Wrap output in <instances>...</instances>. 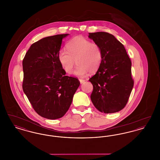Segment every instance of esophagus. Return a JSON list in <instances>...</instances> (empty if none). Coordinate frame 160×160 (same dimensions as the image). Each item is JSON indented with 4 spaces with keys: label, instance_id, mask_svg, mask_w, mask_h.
<instances>
[{
    "label": "esophagus",
    "instance_id": "34e87169",
    "mask_svg": "<svg viewBox=\"0 0 160 160\" xmlns=\"http://www.w3.org/2000/svg\"><path fill=\"white\" fill-rule=\"evenodd\" d=\"M79 81H80V83L82 84L84 83V82H85V80H84V79H81V78H80L79 79Z\"/></svg>",
    "mask_w": 160,
    "mask_h": 160
}]
</instances>
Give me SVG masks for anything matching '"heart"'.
Wrapping results in <instances>:
<instances>
[{
	"label": "heart",
	"instance_id": "obj_1",
	"mask_svg": "<svg viewBox=\"0 0 160 160\" xmlns=\"http://www.w3.org/2000/svg\"><path fill=\"white\" fill-rule=\"evenodd\" d=\"M67 50L61 49L58 52V60L62 68L67 74H71L76 63L74 74L84 76L88 72L95 73L101 65L103 53L98 44L83 37H76L67 44Z\"/></svg>",
	"mask_w": 160,
	"mask_h": 160
}]
</instances>
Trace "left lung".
<instances>
[{
	"mask_svg": "<svg viewBox=\"0 0 160 160\" xmlns=\"http://www.w3.org/2000/svg\"><path fill=\"white\" fill-rule=\"evenodd\" d=\"M89 38L99 44L103 53L101 67L89 80L93 88L92 102L102 113L118 112L126 106L134 86L131 61L123 45L113 35L89 33Z\"/></svg>",
	"mask_w": 160,
	"mask_h": 160,
	"instance_id": "1",
	"label": "left lung"
}]
</instances>
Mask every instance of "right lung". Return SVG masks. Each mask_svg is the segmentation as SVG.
<instances>
[{"mask_svg":"<svg viewBox=\"0 0 160 160\" xmlns=\"http://www.w3.org/2000/svg\"><path fill=\"white\" fill-rule=\"evenodd\" d=\"M68 34L42 38L31 45L23 60V92L34 110L48 119L63 116L80 82L65 76L58 60L62 39Z\"/></svg>","mask_w":160,"mask_h":160,"instance_id":"1","label":"right lung"}]
</instances>
